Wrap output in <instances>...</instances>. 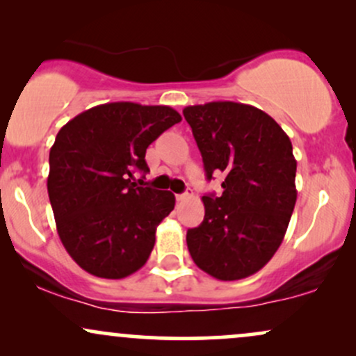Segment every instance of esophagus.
<instances>
[{"mask_svg":"<svg viewBox=\"0 0 356 356\" xmlns=\"http://www.w3.org/2000/svg\"><path fill=\"white\" fill-rule=\"evenodd\" d=\"M189 197H191L189 192H182V194H175V199H177V201H186V199H189Z\"/></svg>","mask_w":356,"mask_h":356,"instance_id":"esophagus-1","label":"esophagus"}]
</instances>
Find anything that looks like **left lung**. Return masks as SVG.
Returning <instances> with one entry per match:
<instances>
[{"instance_id": "obj_1", "label": "left lung", "mask_w": 356, "mask_h": 356, "mask_svg": "<svg viewBox=\"0 0 356 356\" xmlns=\"http://www.w3.org/2000/svg\"><path fill=\"white\" fill-rule=\"evenodd\" d=\"M207 181L222 172V194L202 197L201 226L187 248L202 271L220 281L259 271L283 243L296 204V161L284 130L263 110L236 102L184 108Z\"/></svg>"}]
</instances>
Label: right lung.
<instances>
[{
    "label": "right lung",
    "mask_w": 356,
    "mask_h": 356,
    "mask_svg": "<svg viewBox=\"0 0 356 356\" xmlns=\"http://www.w3.org/2000/svg\"><path fill=\"white\" fill-rule=\"evenodd\" d=\"M181 120L165 105L113 102L60 129L50 150L48 195L61 243L90 275L122 280L149 259L175 197L138 187L134 175L149 172L147 147Z\"/></svg>",
    "instance_id": "1"
}]
</instances>
